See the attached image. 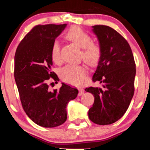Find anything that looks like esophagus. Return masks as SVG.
I'll list each match as a JSON object with an SVG mask.
<instances>
[{"mask_svg":"<svg viewBox=\"0 0 150 150\" xmlns=\"http://www.w3.org/2000/svg\"><path fill=\"white\" fill-rule=\"evenodd\" d=\"M84 93H85V90H84L83 89H82V88H81V89H79V96H81L82 95H83Z\"/></svg>","mask_w":150,"mask_h":150,"instance_id":"34e87169","label":"esophagus"}]
</instances>
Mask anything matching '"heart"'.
Masks as SVG:
<instances>
[{"instance_id": "b5f03b06", "label": "heart", "mask_w": 150, "mask_h": 150, "mask_svg": "<svg viewBox=\"0 0 150 150\" xmlns=\"http://www.w3.org/2000/svg\"><path fill=\"white\" fill-rule=\"evenodd\" d=\"M65 38L82 48L81 56L86 63L94 65L99 61L101 55V48L96 42L91 41L87 33L79 26H72L65 34ZM51 58L54 62L60 61V45L57 40L52 42L51 46ZM87 69L79 65L68 64L60 71L61 79L65 83L74 86H81L87 81Z\"/></svg>"}]
</instances>
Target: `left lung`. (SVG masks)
Returning a JSON list of instances; mask_svg holds the SVG:
<instances>
[{
	"mask_svg": "<svg viewBox=\"0 0 150 150\" xmlns=\"http://www.w3.org/2000/svg\"><path fill=\"white\" fill-rule=\"evenodd\" d=\"M97 37L101 55L93 74V82L100 87L85 89L94 96L88 112L91 122L99 125L113 124L124 115L134 95L136 65L130 45L121 35L108 26H92Z\"/></svg>",
	"mask_w": 150,
	"mask_h": 150,
	"instance_id": "8db88e82",
	"label": "left lung"
}]
</instances>
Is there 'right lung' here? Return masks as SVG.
<instances>
[{"instance_id": "1", "label": "right lung", "mask_w": 150, "mask_h": 150, "mask_svg": "<svg viewBox=\"0 0 150 150\" xmlns=\"http://www.w3.org/2000/svg\"><path fill=\"white\" fill-rule=\"evenodd\" d=\"M66 26H35L20 43L14 57V77L22 107L33 122L44 128L63 124L67 120V104L79 93V90L65 83L52 91L47 84L50 77L59 81L51 71V46Z\"/></svg>"}]
</instances>
